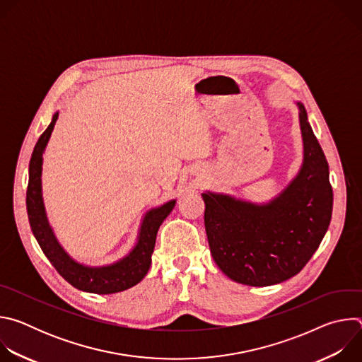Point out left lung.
Returning a JSON list of instances; mask_svg holds the SVG:
<instances>
[{
  "label": "left lung",
  "mask_w": 362,
  "mask_h": 362,
  "mask_svg": "<svg viewBox=\"0 0 362 362\" xmlns=\"http://www.w3.org/2000/svg\"><path fill=\"white\" fill-rule=\"evenodd\" d=\"M296 105L303 162L275 199L252 203L223 193H202L214 261L226 276L243 285L269 286L299 274L331 222L334 194L328 162L303 105Z\"/></svg>",
  "instance_id": "left-lung-1"
}]
</instances>
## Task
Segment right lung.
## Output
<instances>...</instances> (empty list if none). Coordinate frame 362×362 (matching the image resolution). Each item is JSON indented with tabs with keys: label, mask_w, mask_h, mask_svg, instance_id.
<instances>
[{
	"label": "right lung",
	"mask_w": 362,
	"mask_h": 362,
	"mask_svg": "<svg viewBox=\"0 0 362 362\" xmlns=\"http://www.w3.org/2000/svg\"><path fill=\"white\" fill-rule=\"evenodd\" d=\"M59 113H54L51 123L40 136L34 151L31 154L28 168V187H27V214L31 230L42 249L48 261L53 264L57 272L74 288L106 295L126 291L137 285L147 274L151 264V253L156 243V235L163 221L173 211L176 200H170L159 208L150 209L141 222L136 246L123 259L106 267H86L76 262L73 257L59 243L53 229H51L42 202L41 193V170L42 153L53 133Z\"/></svg>",
	"instance_id": "right-lung-1"
}]
</instances>
